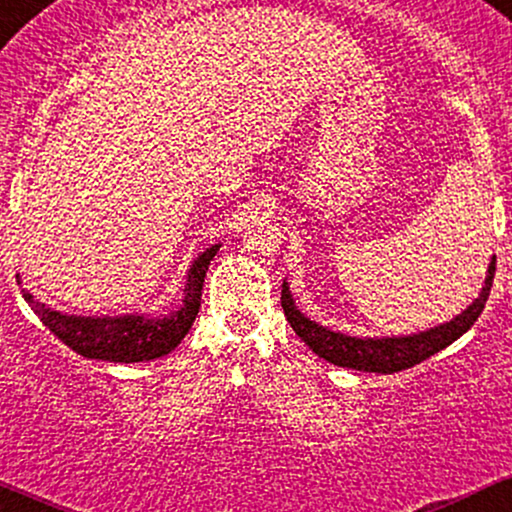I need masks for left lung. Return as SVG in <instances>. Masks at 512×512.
<instances>
[{
    "label": "left lung",
    "instance_id": "1",
    "mask_svg": "<svg viewBox=\"0 0 512 512\" xmlns=\"http://www.w3.org/2000/svg\"><path fill=\"white\" fill-rule=\"evenodd\" d=\"M493 272H496V257H491L484 286H481L479 296L474 298L472 305H467V310L452 317L450 322L431 327V330L402 334V337H349V334L327 330V327L317 325L298 310L289 291V281H284V286H281V308H284V315L291 322L293 332L325 361L351 370H366V373H397V370H407L416 363L426 361L428 356L443 351L445 346L460 339L477 322L491 293Z\"/></svg>",
    "mask_w": 512,
    "mask_h": 512
}]
</instances>
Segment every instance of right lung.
<instances>
[{
	"label": "right lung",
	"mask_w": 512,
	"mask_h": 512,
	"mask_svg": "<svg viewBox=\"0 0 512 512\" xmlns=\"http://www.w3.org/2000/svg\"><path fill=\"white\" fill-rule=\"evenodd\" d=\"M219 248L221 245H211V248L199 252L197 260L187 269L182 305L173 313L161 317L144 313L115 317L67 315L35 301L33 293H28L26 289H23V298L31 305L33 313L40 317V322L76 354L113 363L154 361V358L170 354L190 332L192 322L199 313V303H202L204 276H207L209 262L214 260Z\"/></svg>",
	"instance_id": "add662e5"
}]
</instances>
